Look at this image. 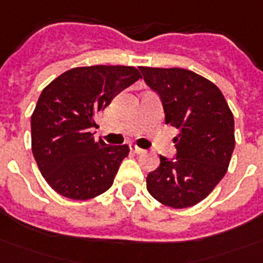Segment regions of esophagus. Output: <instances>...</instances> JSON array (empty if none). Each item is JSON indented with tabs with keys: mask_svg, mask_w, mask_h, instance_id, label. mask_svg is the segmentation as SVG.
<instances>
[{
	"mask_svg": "<svg viewBox=\"0 0 263 263\" xmlns=\"http://www.w3.org/2000/svg\"><path fill=\"white\" fill-rule=\"evenodd\" d=\"M130 150L134 151L136 154H144L145 150H143V148H140V147H137L136 144H130Z\"/></svg>",
	"mask_w": 263,
	"mask_h": 263,
	"instance_id": "obj_1",
	"label": "esophagus"
}]
</instances>
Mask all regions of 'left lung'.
Wrapping results in <instances>:
<instances>
[{
  "label": "left lung",
  "instance_id": "obj_1",
  "mask_svg": "<svg viewBox=\"0 0 263 263\" xmlns=\"http://www.w3.org/2000/svg\"><path fill=\"white\" fill-rule=\"evenodd\" d=\"M145 84L161 98L165 123L179 130L176 157L160 155L147 176V191L174 209L195 206L227 172L233 155L234 116L212 81L185 68L140 67Z\"/></svg>",
  "mask_w": 263,
  "mask_h": 263
}]
</instances>
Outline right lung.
<instances>
[{
	"mask_svg": "<svg viewBox=\"0 0 263 263\" xmlns=\"http://www.w3.org/2000/svg\"><path fill=\"white\" fill-rule=\"evenodd\" d=\"M141 78L127 66L77 67L42 91L33 115L32 153L46 182L61 196L88 200L112 186L129 147L95 141V118Z\"/></svg>",
	"mask_w": 263,
	"mask_h": 263,
	"instance_id": "1",
	"label": "right lung"
}]
</instances>
